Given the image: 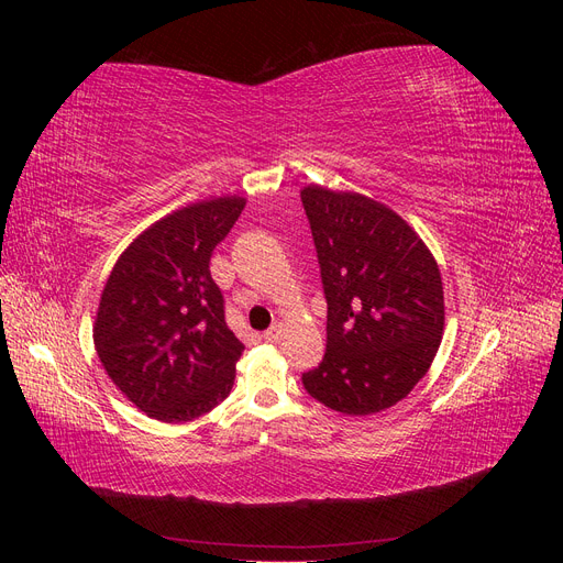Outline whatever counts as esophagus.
<instances>
[{
  "mask_svg": "<svg viewBox=\"0 0 563 563\" xmlns=\"http://www.w3.org/2000/svg\"><path fill=\"white\" fill-rule=\"evenodd\" d=\"M263 338L267 340V343H277V340L282 338V323H272V327L263 333Z\"/></svg>",
  "mask_w": 563,
  "mask_h": 563,
  "instance_id": "34e87169",
  "label": "esophagus"
}]
</instances>
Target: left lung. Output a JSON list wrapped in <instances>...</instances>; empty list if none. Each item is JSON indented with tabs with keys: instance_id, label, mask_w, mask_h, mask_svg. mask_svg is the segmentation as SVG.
I'll list each match as a JSON object with an SVG mask.
<instances>
[{
	"instance_id": "left-lung-1",
	"label": "left lung",
	"mask_w": 563,
	"mask_h": 563,
	"mask_svg": "<svg viewBox=\"0 0 563 563\" xmlns=\"http://www.w3.org/2000/svg\"><path fill=\"white\" fill-rule=\"evenodd\" d=\"M327 296V352L302 373L333 411L371 416L428 373L444 333V288L430 249L401 216L356 192H300Z\"/></svg>"
}]
</instances>
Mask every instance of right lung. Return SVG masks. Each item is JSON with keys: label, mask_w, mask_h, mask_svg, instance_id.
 <instances>
[{"label": "right lung", "mask_w": 563, "mask_h": 563, "mask_svg": "<svg viewBox=\"0 0 563 563\" xmlns=\"http://www.w3.org/2000/svg\"><path fill=\"white\" fill-rule=\"evenodd\" d=\"M244 203L216 197L168 213L110 272L93 327L96 352L112 383L150 418L195 420L230 395L244 345L228 329L209 263Z\"/></svg>", "instance_id": "1"}]
</instances>
